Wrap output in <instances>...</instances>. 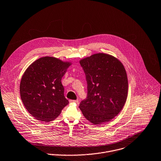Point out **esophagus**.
I'll return each instance as SVG.
<instances>
[{"label": "esophagus", "mask_w": 161, "mask_h": 161, "mask_svg": "<svg viewBox=\"0 0 161 161\" xmlns=\"http://www.w3.org/2000/svg\"><path fill=\"white\" fill-rule=\"evenodd\" d=\"M79 101L77 100H69V103H78Z\"/></svg>", "instance_id": "obj_1"}]
</instances>
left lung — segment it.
Here are the masks:
<instances>
[{"instance_id": "1", "label": "left lung", "mask_w": 161, "mask_h": 161, "mask_svg": "<svg viewBox=\"0 0 161 161\" xmlns=\"http://www.w3.org/2000/svg\"><path fill=\"white\" fill-rule=\"evenodd\" d=\"M86 74L87 96L79 105L84 117L94 125L113 119L128 95V79L121 62L112 55L96 53L80 60Z\"/></svg>"}]
</instances>
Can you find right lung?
Returning a JSON list of instances; mask_svg holds the SVG:
<instances>
[{
	"mask_svg": "<svg viewBox=\"0 0 161 161\" xmlns=\"http://www.w3.org/2000/svg\"><path fill=\"white\" fill-rule=\"evenodd\" d=\"M70 65V62L44 57L32 63L25 72L20 83L21 98L35 119L51 121L69 104L61 80Z\"/></svg>",
	"mask_w": 161,
	"mask_h": 161,
	"instance_id": "1",
	"label": "right lung"
}]
</instances>
